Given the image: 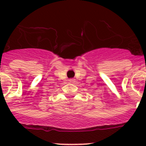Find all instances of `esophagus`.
<instances>
[{
    "mask_svg": "<svg viewBox=\"0 0 146 146\" xmlns=\"http://www.w3.org/2000/svg\"><path fill=\"white\" fill-rule=\"evenodd\" d=\"M69 82H71V83H74V82H75V80L70 79L69 80Z\"/></svg>",
    "mask_w": 146,
    "mask_h": 146,
    "instance_id": "obj_1",
    "label": "esophagus"
}]
</instances>
